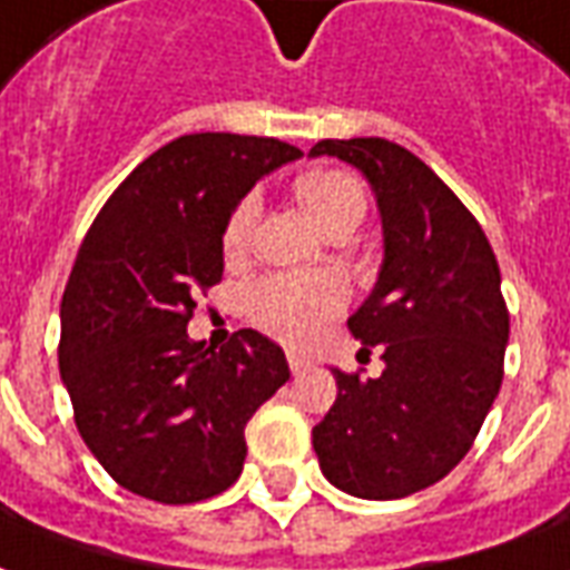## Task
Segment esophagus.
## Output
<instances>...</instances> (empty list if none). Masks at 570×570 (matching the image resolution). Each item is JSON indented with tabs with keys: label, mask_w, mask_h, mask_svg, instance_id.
<instances>
[{
	"label": "esophagus",
	"mask_w": 570,
	"mask_h": 570,
	"mask_svg": "<svg viewBox=\"0 0 570 570\" xmlns=\"http://www.w3.org/2000/svg\"><path fill=\"white\" fill-rule=\"evenodd\" d=\"M288 367H291V373H294V376H297V373H306V371H309V358H306L303 352H297V348H291V352H288Z\"/></svg>",
	"instance_id": "34e87169"
}]
</instances>
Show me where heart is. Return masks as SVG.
Returning a JSON list of instances; mask_svg holds the SVG:
<instances>
[{
  "instance_id": "b5f03b06",
  "label": "heart",
  "mask_w": 570,
  "mask_h": 570,
  "mask_svg": "<svg viewBox=\"0 0 570 570\" xmlns=\"http://www.w3.org/2000/svg\"><path fill=\"white\" fill-rule=\"evenodd\" d=\"M297 197L322 230L352 212L364 215V188L358 185V178L334 173V169L301 178ZM257 212H261V203L255 194L239 199V206L224 227L227 257H239L245 252ZM346 301L348 285L336 273H276V276H267L252 285L245 306L261 331L279 336L285 343H303L306 336L318 331L325 318L340 313Z\"/></svg>"
}]
</instances>
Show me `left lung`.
I'll return each mask as SVG.
<instances>
[{
	"label": "left lung",
	"mask_w": 570,
	"mask_h": 570,
	"mask_svg": "<svg viewBox=\"0 0 570 570\" xmlns=\"http://www.w3.org/2000/svg\"><path fill=\"white\" fill-rule=\"evenodd\" d=\"M373 188L382 267L348 331L382 346L376 380L334 371L336 401L313 428L327 480L348 495L392 501L459 464L504 380L510 315L483 227L416 154L389 139H325Z\"/></svg>",
	"instance_id": "1"
}]
</instances>
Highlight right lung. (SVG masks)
I'll return each instance as SVG.
<instances>
[{
	"label": "right lung",
	"mask_w": 570,
	"mask_h": 570,
	"mask_svg": "<svg viewBox=\"0 0 570 570\" xmlns=\"http://www.w3.org/2000/svg\"><path fill=\"white\" fill-rule=\"evenodd\" d=\"M297 157L267 136H178L120 181L78 248L60 376L87 450L132 495L194 504L234 485L248 419L288 382L264 334L243 327L215 352L188 322L199 291L222 282L239 199Z\"/></svg>",
	"instance_id": "1"
}]
</instances>
